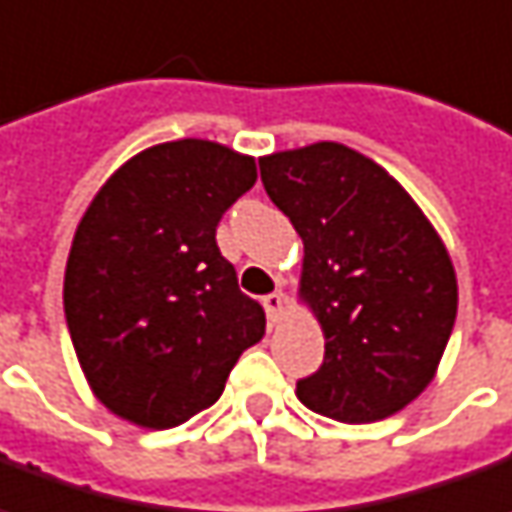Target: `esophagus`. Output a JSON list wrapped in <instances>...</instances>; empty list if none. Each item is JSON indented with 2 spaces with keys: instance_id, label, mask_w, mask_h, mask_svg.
<instances>
[{
  "instance_id": "obj_1",
  "label": "esophagus",
  "mask_w": 512,
  "mask_h": 512,
  "mask_svg": "<svg viewBox=\"0 0 512 512\" xmlns=\"http://www.w3.org/2000/svg\"><path fill=\"white\" fill-rule=\"evenodd\" d=\"M263 308H266V314H269L271 322H277L285 311V297L280 291H274L269 297H263Z\"/></svg>"
}]
</instances>
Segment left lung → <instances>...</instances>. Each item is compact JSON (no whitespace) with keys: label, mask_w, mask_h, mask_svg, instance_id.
<instances>
[{"label":"left lung","mask_w":512,"mask_h":512,"mask_svg":"<svg viewBox=\"0 0 512 512\" xmlns=\"http://www.w3.org/2000/svg\"><path fill=\"white\" fill-rule=\"evenodd\" d=\"M260 179L302 238L297 300L325 336L297 398L339 423L406 409L434 381L457 319L443 238L395 176L342 142L260 156Z\"/></svg>","instance_id":"obj_1"}]
</instances>
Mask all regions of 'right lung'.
<instances>
[{"instance_id": "add662e5", "label": "right lung", "mask_w": 512, "mask_h": 512, "mask_svg": "<svg viewBox=\"0 0 512 512\" xmlns=\"http://www.w3.org/2000/svg\"><path fill=\"white\" fill-rule=\"evenodd\" d=\"M257 182L255 156L212 139L159 142L97 190L75 229L64 311L86 384L111 415L173 429L221 398L266 333L215 243Z\"/></svg>"}]
</instances>
